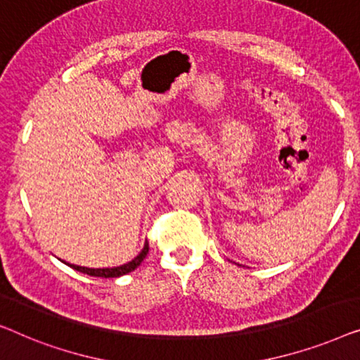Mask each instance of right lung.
<instances>
[{"label":"right lung","instance_id":"add662e5","mask_svg":"<svg viewBox=\"0 0 360 360\" xmlns=\"http://www.w3.org/2000/svg\"><path fill=\"white\" fill-rule=\"evenodd\" d=\"M148 250H150L148 243H146L143 250H141L140 255L136 256L134 261H130V262H127V264L119 266V267H110V269H109V267H108V269H89V267H81V266L68 264V262H67V264L70 267H73L75 271H79V272H83V274L93 276V277H119V276H125V274H129V272L135 271L136 267L141 264V261L145 259V256L148 255Z\"/></svg>","mask_w":360,"mask_h":360}]
</instances>
